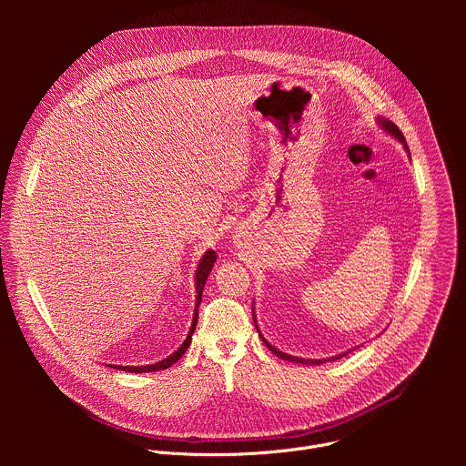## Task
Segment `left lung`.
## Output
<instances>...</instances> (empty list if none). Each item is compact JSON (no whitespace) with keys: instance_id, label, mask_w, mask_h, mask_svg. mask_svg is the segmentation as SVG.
Segmentation results:
<instances>
[{"instance_id":"8db88e82","label":"left lung","mask_w":466,"mask_h":466,"mask_svg":"<svg viewBox=\"0 0 466 466\" xmlns=\"http://www.w3.org/2000/svg\"><path fill=\"white\" fill-rule=\"evenodd\" d=\"M378 125L387 132L389 137H392V138H396L398 142H402V146H404V149L408 151V155H410V149H408V146H406V138H404V135H402V130L398 128L392 121H389V119H385V117H378ZM252 319H254V324H256V329H258V334H259V328H258V322H256V315H254V306H252ZM259 338H261V341H263V345L268 347L275 356H279L280 360H286V361H293V363H302V365H320V363H324V361H336V360H339V358H343L345 354H349V352H345V354H339V356H334V358H328V360H304V358H299V356H291V354H286V352H282V350H279L277 347H273L268 339H265L261 334H259Z\"/></svg>"}]
</instances>
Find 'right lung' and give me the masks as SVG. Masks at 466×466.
<instances>
[{
	"instance_id": "right-lung-1",
	"label": "right lung",
	"mask_w": 466,
	"mask_h": 466,
	"mask_svg": "<svg viewBox=\"0 0 466 466\" xmlns=\"http://www.w3.org/2000/svg\"><path fill=\"white\" fill-rule=\"evenodd\" d=\"M216 259H218L216 252H214L212 248H208V250L203 254L201 261L197 263V271H195V293H197V297H195V311H193L191 328H189V331H187V336H186L184 343H182L173 354H169L166 360H162V361H158V363H153V365H138V367H135V365H125V367H123V365H110V367L119 369V370H125V372H135V374L155 372V370L169 369L173 363H177V361L184 356V352L187 350V347H189V343H191V336H193L195 326H197V319H198V304H201V300H203V289H205L207 279H208V275H210V271H212V268H214Z\"/></svg>"
}]
</instances>
